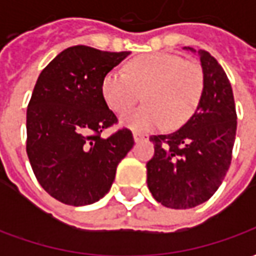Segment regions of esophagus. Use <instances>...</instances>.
<instances>
[{
  "label": "esophagus",
  "instance_id": "34e87169",
  "mask_svg": "<svg viewBox=\"0 0 256 256\" xmlns=\"http://www.w3.org/2000/svg\"><path fill=\"white\" fill-rule=\"evenodd\" d=\"M133 137L136 142H140V141H142V140H146V136H144V134L141 133H137V132H134Z\"/></svg>",
  "mask_w": 256,
  "mask_h": 256
}]
</instances>
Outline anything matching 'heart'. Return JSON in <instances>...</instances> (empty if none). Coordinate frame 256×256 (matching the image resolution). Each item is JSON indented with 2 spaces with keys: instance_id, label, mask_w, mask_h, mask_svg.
<instances>
[{
  "instance_id": "1",
  "label": "heart",
  "mask_w": 256,
  "mask_h": 256,
  "mask_svg": "<svg viewBox=\"0 0 256 256\" xmlns=\"http://www.w3.org/2000/svg\"><path fill=\"white\" fill-rule=\"evenodd\" d=\"M204 88V75L194 60L177 54L150 53L134 58L126 74L112 70L106 74L101 92L106 106L115 112L128 111L142 93L145 106L126 112L123 126L136 132L182 126L196 111Z\"/></svg>"
}]
</instances>
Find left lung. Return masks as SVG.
Segmentation results:
<instances>
[{
    "label": "left lung",
    "mask_w": 256,
    "mask_h": 256,
    "mask_svg": "<svg viewBox=\"0 0 256 256\" xmlns=\"http://www.w3.org/2000/svg\"><path fill=\"white\" fill-rule=\"evenodd\" d=\"M184 49L196 53L193 48ZM203 94L188 122L172 134L150 136L155 155L146 163V182L156 202L185 210L207 202L220 188L232 160L237 128L233 90L224 68L198 50Z\"/></svg>",
    "instance_id": "1"
}]
</instances>
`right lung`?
Instances as JSON below:
<instances>
[{"mask_svg":"<svg viewBox=\"0 0 256 256\" xmlns=\"http://www.w3.org/2000/svg\"><path fill=\"white\" fill-rule=\"evenodd\" d=\"M130 52L76 45L58 53L38 76L27 108V155L38 182L68 206L104 198L116 167L134 145L128 128L102 138L118 122L101 84Z\"/></svg>","mask_w":256,"mask_h":256,"instance_id":"obj_1","label":"right lung"}]
</instances>
